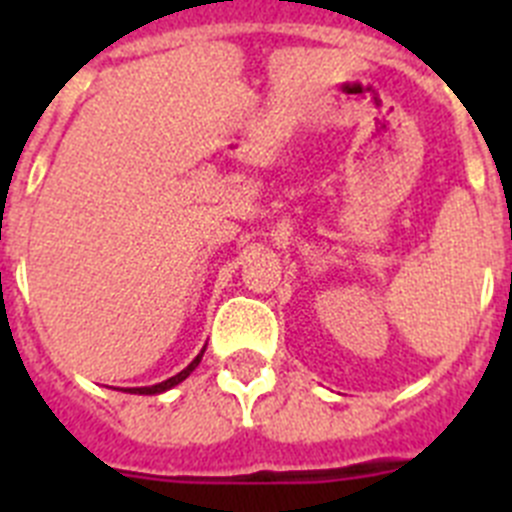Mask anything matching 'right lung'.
<instances>
[{"label":"right lung","instance_id":"1","mask_svg":"<svg viewBox=\"0 0 512 512\" xmlns=\"http://www.w3.org/2000/svg\"><path fill=\"white\" fill-rule=\"evenodd\" d=\"M202 354H205V351H202ZM202 354L197 356V359L192 361V364L187 366V369H184V372H179L176 374V377H171V379H166V382H161V384H153V387H135V390H130V392H138V395H158V392H166V390H171V387H174V384H179V382H184V379L189 377V374L194 372V366L200 364V359H202Z\"/></svg>","mask_w":512,"mask_h":512}]
</instances>
